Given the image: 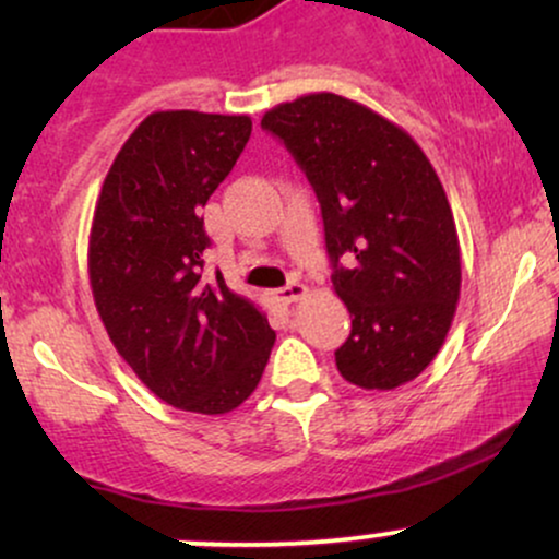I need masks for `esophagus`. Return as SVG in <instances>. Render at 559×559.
Masks as SVG:
<instances>
[{"label": "esophagus", "instance_id": "esophagus-1", "mask_svg": "<svg viewBox=\"0 0 559 559\" xmlns=\"http://www.w3.org/2000/svg\"><path fill=\"white\" fill-rule=\"evenodd\" d=\"M305 294H307V286L299 284V281L294 278V281H288L284 288H278V292H275V299H278L281 305H294V301H299Z\"/></svg>", "mask_w": 559, "mask_h": 559}]
</instances>
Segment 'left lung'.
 <instances>
[{"label": "left lung", "mask_w": 559, "mask_h": 559, "mask_svg": "<svg viewBox=\"0 0 559 559\" xmlns=\"http://www.w3.org/2000/svg\"><path fill=\"white\" fill-rule=\"evenodd\" d=\"M262 128L316 189L331 281L352 316L336 368L360 389L418 378L460 299V241L444 186L409 133L338 94L273 107Z\"/></svg>", "instance_id": "obj_1"}]
</instances>
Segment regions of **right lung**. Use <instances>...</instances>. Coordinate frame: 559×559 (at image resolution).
<instances>
[{
	"label": "right lung",
	"mask_w": 559,
	"mask_h": 559,
	"mask_svg": "<svg viewBox=\"0 0 559 559\" xmlns=\"http://www.w3.org/2000/svg\"><path fill=\"white\" fill-rule=\"evenodd\" d=\"M247 115L152 112L128 136L88 236L94 305L118 355L178 409L223 415L258 389L275 331L207 281L202 207L247 146Z\"/></svg>",
	"instance_id": "right-lung-1"
}]
</instances>
